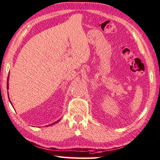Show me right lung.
Here are the masks:
<instances>
[{"instance_id": "1", "label": "right lung", "mask_w": 160, "mask_h": 160, "mask_svg": "<svg viewBox=\"0 0 160 160\" xmlns=\"http://www.w3.org/2000/svg\"><path fill=\"white\" fill-rule=\"evenodd\" d=\"M7 89H8V79H7ZM9 98V97H8ZM10 101V100H9ZM10 102H11V101H10ZM11 105H12V104H11ZM59 120H57V121H55V122H53V123H52V124H50V125H48V126H52V125H53V124H55V123H57L58 122H59Z\"/></svg>"}]
</instances>
